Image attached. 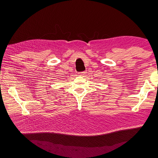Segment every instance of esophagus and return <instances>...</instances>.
Wrapping results in <instances>:
<instances>
[{
    "label": "esophagus",
    "instance_id": "1",
    "mask_svg": "<svg viewBox=\"0 0 158 158\" xmlns=\"http://www.w3.org/2000/svg\"><path fill=\"white\" fill-rule=\"evenodd\" d=\"M79 75L80 76H84V75H85V72H81V73H79Z\"/></svg>",
    "mask_w": 158,
    "mask_h": 158
}]
</instances>
